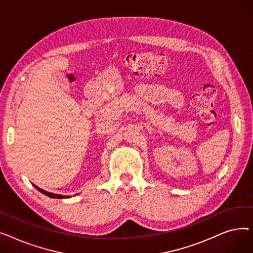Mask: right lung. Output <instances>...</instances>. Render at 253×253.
<instances>
[{"label": "right lung", "instance_id": "right-lung-1", "mask_svg": "<svg viewBox=\"0 0 253 253\" xmlns=\"http://www.w3.org/2000/svg\"><path fill=\"white\" fill-rule=\"evenodd\" d=\"M34 187L38 190V191H40L41 192L42 194H44V195H46V196H48V197H50V198H53V199H63V198H70V196H62V195H57V194H53V193H49V192H46V191H44V190H42V189H40L39 187H37L36 184H34Z\"/></svg>", "mask_w": 253, "mask_h": 253}]
</instances>
